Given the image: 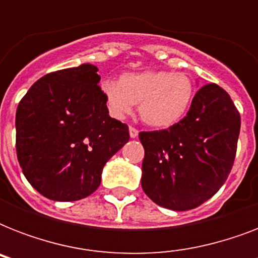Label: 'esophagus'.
<instances>
[{
    "instance_id": "34e87169",
    "label": "esophagus",
    "mask_w": 258,
    "mask_h": 258,
    "mask_svg": "<svg viewBox=\"0 0 258 258\" xmlns=\"http://www.w3.org/2000/svg\"><path fill=\"white\" fill-rule=\"evenodd\" d=\"M128 131H130V137L133 138V139H135V138L139 135V131H138L137 128H134V127H130Z\"/></svg>"
}]
</instances>
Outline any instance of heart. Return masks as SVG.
Returning a JSON list of instances; mask_svg holds the SVG:
<instances>
[{
	"instance_id": "heart-1",
	"label": "heart",
	"mask_w": 258,
	"mask_h": 258,
	"mask_svg": "<svg viewBox=\"0 0 258 258\" xmlns=\"http://www.w3.org/2000/svg\"><path fill=\"white\" fill-rule=\"evenodd\" d=\"M100 91L113 117H124L138 103L139 116L153 128L176 124L194 97V84L187 75L163 70L125 72L119 82L105 79Z\"/></svg>"
}]
</instances>
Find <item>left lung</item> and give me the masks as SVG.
Here are the masks:
<instances>
[{"label": "left lung", "instance_id": "8db88e82", "mask_svg": "<svg viewBox=\"0 0 258 258\" xmlns=\"http://www.w3.org/2000/svg\"><path fill=\"white\" fill-rule=\"evenodd\" d=\"M241 117L217 84L198 89L187 115L169 130L141 133L142 188L162 208L183 212L212 198L236 157Z\"/></svg>", "mask_w": 258, "mask_h": 258}]
</instances>
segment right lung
<instances>
[{"label":"right lung","mask_w":258,"mask_h":258,"mask_svg":"<svg viewBox=\"0 0 258 258\" xmlns=\"http://www.w3.org/2000/svg\"><path fill=\"white\" fill-rule=\"evenodd\" d=\"M97 67L84 62L45 75L16 112V150L32 186L52 201H79L101 182L104 165L128 142L109 116Z\"/></svg>","instance_id":"obj_1"}]
</instances>
